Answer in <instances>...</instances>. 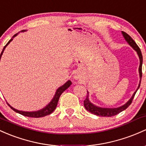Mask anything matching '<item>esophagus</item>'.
I'll return each instance as SVG.
<instances>
[{"instance_id": "34e87169", "label": "esophagus", "mask_w": 146, "mask_h": 146, "mask_svg": "<svg viewBox=\"0 0 146 146\" xmlns=\"http://www.w3.org/2000/svg\"><path fill=\"white\" fill-rule=\"evenodd\" d=\"M73 77H74V79L79 80L81 78V74L79 72H76L74 73Z\"/></svg>"}]
</instances>
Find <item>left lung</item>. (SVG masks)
I'll list each match as a JSON object with an SVG mask.
<instances>
[{"instance_id": "8db88e82", "label": "left lung", "mask_w": 146, "mask_h": 146, "mask_svg": "<svg viewBox=\"0 0 146 146\" xmlns=\"http://www.w3.org/2000/svg\"><path fill=\"white\" fill-rule=\"evenodd\" d=\"M122 34H123L124 38L126 40L127 42L131 46L134 50H135L137 53L138 56L139 58V60H140V64H139V77H140V81H139V84L138 86L137 89L136 90V91L134 92V94L132 95V96L131 97V98L125 103V104H123V106H120L119 107L116 108H103L100 107V106H96V105L93 104L89 100V92L87 91V97H86V100H84V104L85 106L86 109L89 112H90L92 114H95V115H98V116H102V117H111L113 116V115H117L119 113L122 112V111L125 110L128 106L131 104V103L132 102V100L134 99V95H135L136 92H137L138 89L139 88L141 85V76H142V64H143V56L141 51L140 48H139L138 45L136 44V42L134 41L132 38H131L130 36L127 34L125 32L122 31Z\"/></svg>"}]
</instances>
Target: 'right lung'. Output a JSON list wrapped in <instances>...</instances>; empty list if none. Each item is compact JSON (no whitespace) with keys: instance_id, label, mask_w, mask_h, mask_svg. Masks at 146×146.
I'll use <instances>...</instances> for the list:
<instances>
[{"instance_id":"right-lung-1","label":"right lung","mask_w":146,"mask_h":146,"mask_svg":"<svg viewBox=\"0 0 146 146\" xmlns=\"http://www.w3.org/2000/svg\"><path fill=\"white\" fill-rule=\"evenodd\" d=\"M25 31H26V30H23V31H21V32H25ZM18 34L19 33L15 34V35H14L12 38H11V40H10V41L7 42V44L4 46L2 52H1V56H2L3 54L5 48L6 46H7V45L10 43V42L12 41V40H13L14 37H16ZM71 84H72V82L70 81V80H69V81H67L65 84H63L62 86L59 87L56 90V93H55L54 98H53L52 100H51V101L50 102L48 103V104L46 105V106H44V108H42V109H40V110L35 111H19V110H17V109H15V108H13L12 106H11L10 105L8 104V103H7V104L10 106V107L12 109V110L15 111V112L24 115V116H28V117H41L46 116V115H49L50 113H52L53 111L56 109V106H57V104H58V102L59 98H60V96L61 95V94L65 91L66 89L68 88Z\"/></svg>"}]
</instances>
